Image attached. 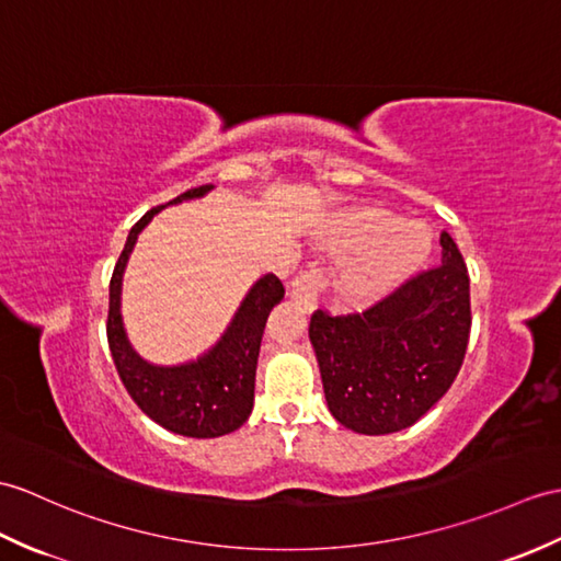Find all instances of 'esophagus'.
Masks as SVG:
<instances>
[{"instance_id":"1","label":"esophagus","mask_w":561,"mask_h":561,"mask_svg":"<svg viewBox=\"0 0 561 561\" xmlns=\"http://www.w3.org/2000/svg\"><path fill=\"white\" fill-rule=\"evenodd\" d=\"M324 286H328V279H324L322 270L310 265V270H304L301 275H298L291 286H289V296L294 298L296 304H301L308 312H312L318 308L320 301V294L324 291Z\"/></svg>"}]
</instances>
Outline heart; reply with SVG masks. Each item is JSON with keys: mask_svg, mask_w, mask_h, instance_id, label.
<instances>
[{"mask_svg": "<svg viewBox=\"0 0 561 561\" xmlns=\"http://www.w3.org/2000/svg\"><path fill=\"white\" fill-rule=\"evenodd\" d=\"M336 241L366 251L344 270L342 291L351 301H373L419 270L430 255V231L387 210H360L342 219Z\"/></svg>", "mask_w": 561, "mask_h": 561, "instance_id": "b5f03b06", "label": "heart"}]
</instances>
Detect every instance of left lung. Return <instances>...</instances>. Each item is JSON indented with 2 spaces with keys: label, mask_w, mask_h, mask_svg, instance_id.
Here are the masks:
<instances>
[{
  "label": "left lung",
  "mask_w": 561,
  "mask_h": 561,
  "mask_svg": "<svg viewBox=\"0 0 561 561\" xmlns=\"http://www.w3.org/2000/svg\"><path fill=\"white\" fill-rule=\"evenodd\" d=\"M442 263L363 312L316 310L310 342L324 399L344 427L387 435L413 425L447 394L471 334L468 270L447 231Z\"/></svg>",
  "instance_id": "8db88e82"
}]
</instances>
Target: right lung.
<instances>
[{
	"mask_svg": "<svg viewBox=\"0 0 561 561\" xmlns=\"http://www.w3.org/2000/svg\"><path fill=\"white\" fill-rule=\"evenodd\" d=\"M213 184L191 188L167 205L201 198ZM152 207L128 231L110 282L107 342L126 392L154 423L186 437H219L241 427L253 411L255 366L270 310L284 298L275 275L260 277L233 316L225 336L205 356L181 366H152L128 344L122 322V277L138 233L162 207Z\"/></svg>",
	"mask_w": 561,
	"mask_h": 561,
	"instance_id": "1",
	"label": "right lung"
}]
</instances>
